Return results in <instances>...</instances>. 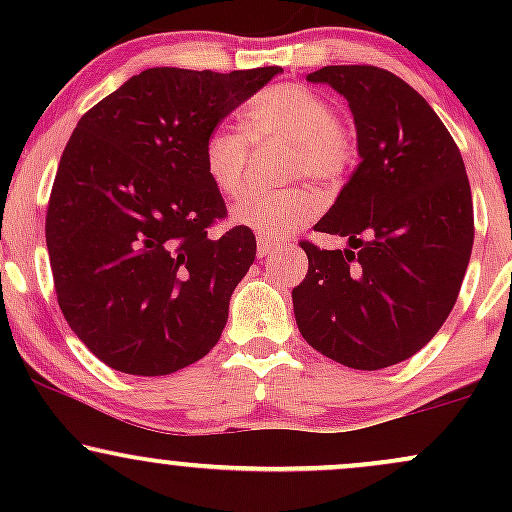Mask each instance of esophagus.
I'll return each mask as SVG.
<instances>
[{"instance_id": "esophagus-1", "label": "esophagus", "mask_w": 512, "mask_h": 512, "mask_svg": "<svg viewBox=\"0 0 512 512\" xmlns=\"http://www.w3.org/2000/svg\"><path fill=\"white\" fill-rule=\"evenodd\" d=\"M281 243H276V240L267 238V236H257V255L260 257H269L274 250H279Z\"/></svg>"}]
</instances>
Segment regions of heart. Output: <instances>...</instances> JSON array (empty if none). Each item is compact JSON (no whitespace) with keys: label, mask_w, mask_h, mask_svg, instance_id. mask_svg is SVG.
Wrapping results in <instances>:
<instances>
[{"label":"heart","mask_w":512,"mask_h":512,"mask_svg":"<svg viewBox=\"0 0 512 512\" xmlns=\"http://www.w3.org/2000/svg\"><path fill=\"white\" fill-rule=\"evenodd\" d=\"M245 134L231 127L211 129L202 161L211 185L238 197L248 182L250 144H289L286 180H313L334 190L349 178L358 156L356 132L334 115L327 96L305 84H274L252 98L243 113ZM322 207L310 185L281 192H252L236 204V221L260 236L281 240L301 228Z\"/></svg>","instance_id":"obj_1"}]
</instances>
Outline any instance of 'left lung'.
I'll return each mask as SVG.
<instances>
[{
    "mask_svg": "<svg viewBox=\"0 0 512 512\" xmlns=\"http://www.w3.org/2000/svg\"><path fill=\"white\" fill-rule=\"evenodd\" d=\"M308 81L349 101L361 163L315 223L354 250L301 240L308 274L291 291L298 330L342 366H395L436 337L460 293L474 243L467 170L424 96L387 69L337 64Z\"/></svg>",
    "mask_w": 512,
    "mask_h": 512,
    "instance_id": "1",
    "label": "left lung"
}]
</instances>
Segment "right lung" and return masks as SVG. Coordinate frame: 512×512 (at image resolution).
Segmentation results:
<instances>
[{
  "mask_svg": "<svg viewBox=\"0 0 512 512\" xmlns=\"http://www.w3.org/2000/svg\"><path fill=\"white\" fill-rule=\"evenodd\" d=\"M279 67H154L81 117L52 182L45 240L64 320L105 366L168 375L207 356L255 262V233L204 173L211 129Z\"/></svg>",
  "mask_w": 512,
  "mask_h": 512,
  "instance_id": "right-lung-1",
  "label": "right lung"
}]
</instances>
